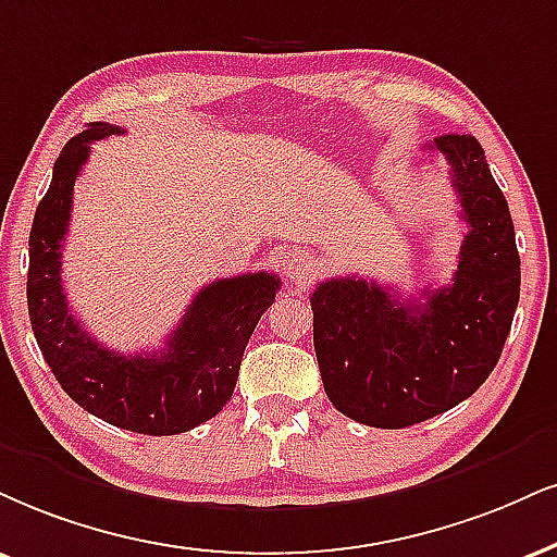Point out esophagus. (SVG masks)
I'll list each match as a JSON object with an SVG mask.
<instances>
[{
    "instance_id": "1",
    "label": "esophagus",
    "mask_w": 557,
    "mask_h": 557,
    "mask_svg": "<svg viewBox=\"0 0 557 557\" xmlns=\"http://www.w3.org/2000/svg\"><path fill=\"white\" fill-rule=\"evenodd\" d=\"M284 273L289 276L292 281H297V284H305L307 278L312 276V260L307 252H289L284 260Z\"/></svg>"
}]
</instances>
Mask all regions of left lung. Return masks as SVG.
Listing matches in <instances>:
<instances>
[{
  "instance_id": "8db88e82",
  "label": "left lung",
  "mask_w": 557,
  "mask_h": 557,
  "mask_svg": "<svg viewBox=\"0 0 557 557\" xmlns=\"http://www.w3.org/2000/svg\"><path fill=\"white\" fill-rule=\"evenodd\" d=\"M429 149L449 162L468 235L449 286L403 299L356 276L318 284L312 335L325 393L343 416L405 429L455 408L488 380L519 305V252L509 203L470 134Z\"/></svg>"
}]
</instances>
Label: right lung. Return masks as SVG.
Returning a JSON list of instances; mask_svg holds the SVG:
<instances>
[{
    "label": "right lung",
    "instance_id": "right-lung-1",
    "mask_svg": "<svg viewBox=\"0 0 557 557\" xmlns=\"http://www.w3.org/2000/svg\"><path fill=\"white\" fill-rule=\"evenodd\" d=\"M123 134L111 123H89L53 162L30 230L27 312L53 376L87 413L147 436H173L214 418L235 393L239 363L260 314L276 299L273 273L211 281L196 294L162 351L123 356L100 346L74 320L61 286V245L72 216L74 181L89 144Z\"/></svg>",
    "mask_w": 557,
    "mask_h": 557
}]
</instances>
